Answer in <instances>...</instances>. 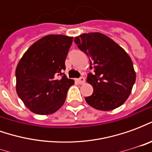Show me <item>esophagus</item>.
<instances>
[{"label": "esophagus", "instance_id": "34e87169", "mask_svg": "<svg viewBox=\"0 0 152 152\" xmlns=\"http://www.w3.org/2000/svg\"><path fill=\"white\" fill-rule=\"evenodd\" d=\"M77 82L79 83L80 85H82V84H84V83L86 82V79H85V77H83V76L80 77L79 79H77Z\"/></svg>", "mask_w": 152, "mask_h": 152}]
</instances>
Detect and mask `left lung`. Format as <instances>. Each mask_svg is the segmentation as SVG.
<instances>
[{"instance_id":"left-lung-1","label":"left lung","mask_w":152,"mask_h":152,"mask_svg":"<svg viewBox=\"0 0 152 152\" xmlns=\"http://www.w3.org/2000/svg\"><path fill=\"white\" fill-rule=\"evenodd\" d=\"M75 43L89 57L90 69L87 82L94 88L86 102L100 111H111L127 100L136 80L133 62L123 48L106 35L84 33L76 37Z\"/></svg>"}]
</instances>
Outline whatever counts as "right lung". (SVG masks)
Listing matches in <instances>:
<instances>
[{
    "instance_id": "obj_1",
    "label": "right lung",
    "mask_w": 152,
    "mask_h": 152,
    "mask_svg": "<svg viewBox=\"0 0 152 152\" xmlns=\"http://www.w3.org/2000/svg\"><path fill=\"white\" fill-rule=\"evenodd\" d=\"M72 40L63 35L45 36L31 45L18 62L16 91L31 112L52 114L63 105L67 90L74 85L63 72Z\"/></svg>"
}]
</instances>
